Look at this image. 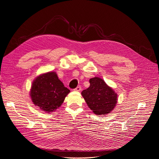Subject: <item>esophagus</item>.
I'll list each match as a JSON object with an SVG mask.
<instances>
[{
  "label": "esophagus",
  "instance_id": "34e87169",
  "mask_svg": "<svg viewBox=\"0 0 159 159\" xmlns=\"http://www.w3.org/2000/svg\"><path fill=\"white\" fill-rule=\"evenodd\" d=\"M74 90H76V91H80V90H81V86H78L76 87V88H75Z\"/></svg>",
  "mask_w": 159,
  "mask_h": 159
}]
</instances>
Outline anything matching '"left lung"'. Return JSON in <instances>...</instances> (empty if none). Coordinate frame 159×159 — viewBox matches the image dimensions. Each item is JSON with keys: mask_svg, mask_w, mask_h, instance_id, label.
I'll return each instance as SVG.
<instances>
[{"mask_svg": "<svg viewBox=\"0 0 159 159\" xmlns=\"http://www.w3.org/2000/svg\"><path fill=\"white\" fill-rule=\"evenodd\" d=\"M89 82L90 86L81 93L87 105L98 116L109 114L116 106L117 94L99 77L92 78Z\"/></svg>", "mask_w": 159, "mask_h": 159, "instance_id": "8db88e82", "label": "left lung"}]
</instances>
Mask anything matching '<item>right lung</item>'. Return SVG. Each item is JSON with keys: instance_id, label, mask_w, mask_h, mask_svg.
<instances>
[{"instance_id": "right-lung-1", "label": "right lung", "mask_w": 159, "mask_h": 159, "mask_svg": "<svg viewBox=\"0 0 159 159\" xmlns=\"http://www.w3.org/2000/svg\"><path fill=\"white\" fill-rule=\"evenodd\" d=\"M70 90L65 87L55 72L40 75L33 82L30 96L34 104L43 111L51 112L58 108Z\"/></svg>"}]
</instances>
